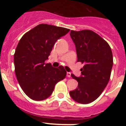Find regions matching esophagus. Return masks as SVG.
Instances as JSON below:
<instances>
[{"label":"esophagus","mask_w":126,"mask_h":126,"mask_svg":"<svg viewBox=\"0 0 126 126\" xmlns=\"http://www.w3.org/2000/svg\"><path fill=\"white\" fill-rule=\"evenodd\" d=\"M67 76L68 77V78H71V73H68V72H67Z\"/></svg>","instance_id":"esophagus-1"}]
</instances>
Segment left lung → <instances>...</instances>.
<instances>
[{"mask_svg":"<svg viewBox=\"0 0 126 126\" xmlns=\"http://www.w3.org/2000/svg\"><path fill=\"white\" fill-rule=\"evenodd\" d=\"M76 45L78 62L84 64L81 76L71 77L78 82V88L69 92L71 98L82 104L99 97L109 83L113 65V55L109 43L92 30H71Z\"/></svg>","mask_w":126,"mask_h":126,"instance_id":"obj_1","label":"left lung"}]
</instances>
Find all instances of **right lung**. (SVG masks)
Returning a JSON list of instances; mask_svg holds the SVG:
<instances>
[{
  "label": "right lung",
  "mask_w": 126,
  "mask_h": 126,
  "mask_svg": "<svg viewBox=\"0 0 126 126\" xmlns=\"http://www.w3.org/2000/svg\"><path fill=\"white\" fill-rule=\"evenodd\" d=\"M69 31L40 24L26 32L19 42L14 55L16 76L23 92L32 100L49 97L55 84L66 76L64 67L55 68L45 61L57 40Z\"/></svg>",
  "instance_id": "1"
}]
</instances>
